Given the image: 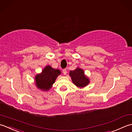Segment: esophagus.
I'll return each mask as SVG.
<instances>
[{"mask_svg":"<svg viewBox=\"0 0 132 132\" xmlns=\"http://www.w3.org/2000/svg\"><path fill=\"white\" fill-rule=\"evenodd\" d=\"M63 73H64V75H65L67 74V69H64L63 70Z\"/></svg>","mask_w":132,"mask_h":132,"instance_id":"1","label":"esophagus"}]
</instances>
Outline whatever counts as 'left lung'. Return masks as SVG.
Here are the masks:
<instances>
[{"label":"left lung","instance_id":"1","mask_svg":"<svg viewBox=\"0 0 132 132\" xmlns=\"http://www.w3.org/2000/svg\"><path fill=\"white\" fill-rule=\"evenodd\" d=\"M69 76L71 77V80L73 84L78 88H84L87 86L90 82V80L82 69L77 67L73 71L69 72Z\"/></svg>","mask_w":132,"mask_h":132}]
</instances>
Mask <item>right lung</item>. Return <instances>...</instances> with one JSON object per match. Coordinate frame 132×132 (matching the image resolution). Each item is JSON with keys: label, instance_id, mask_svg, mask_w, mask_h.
Wrapping results in <instances>:
<instances>
[{"label": "right lung", "instance_id": "1", "mask_svg": "<svg viewBox=\"0 0 132 132\" xmlns=\"http://www.w3.org/2000/svg\"><path fill=\"white\" fill-rule=\"evenodd\" d=\"M61 74V71L54 69L50 65H47L40 73L35 77L36 87L42 91H48L52 87L56 79Z\"/></svg>", "mask_w": 132, "mask_h": 132}]
</instances>
